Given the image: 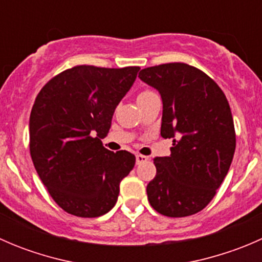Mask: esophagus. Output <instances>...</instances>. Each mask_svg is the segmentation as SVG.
Segmentation results:
<instances>
[{
    "mask_svg": "<svg viewBox=\"0 0 262 262\" xmlns=\"http://www.w3.org/2000/svg\"><path fill=\"white\" fill-rule=\"evenodd\" d=\"M136 161H137V165H139V163H143V162H146V161H148V157L143 155H137Z\"/></svg>",
    "mask_w": 262,
    "mask_h": 262,
    "instance_id": "34e87169",
    "label": "esophagus"
}]
</instances>
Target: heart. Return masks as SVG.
<instances>
[{
    "mask_svg": "<svg viewBox=\"0 0 262 262\" xmlns=\"http://www.w3.org/2000/svg\"><path fill=\"white\" fill-rule=\"evenodd\" d=\"M155 94H156V92L150 91V90H143V91L139 92L138 97H137V99H138V101H139V100H143V99H146V97L152 96V95H155Z\"/></svg>",
    "mask_w": 262,
    "mask_h": 262,
    "instance_id": "heart-1",
    "label": "heart"
}]
</instances>
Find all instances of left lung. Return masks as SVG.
<instances>
[{"instance_id":"1","label":"left lung","mask_w":262,"mask_h":262,"mask_svg":"<svg viewBox=\"0 0 262 262\" xmlns=\"http://www.w3.org/2000/svg\"><path fill=\"white\" fill-rule=\"evenodd\" d=\"M138 77L161 94V136L173 139L171 155L155 158L148 202L162 215H192L212 202L233 160L236 130L228 100L215 81L186 63L144 68Z\"/></svg>"}]
</instances>
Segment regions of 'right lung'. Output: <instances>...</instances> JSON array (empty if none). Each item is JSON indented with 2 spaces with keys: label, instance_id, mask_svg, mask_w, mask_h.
<instances>
[{
  "label": "right lung",
  "instance_id": "1",
  "mask_svg": "<svg viewBox=\"0 0 262 262\" xmlns=\"http://www.w3.org/2000/svg\"><path fill=\"white\" fill-rule=\"evenodd\" d=\"M139 67L76 66L49 80L30 114V156L41 182L64 212L95 218L115 205L136 157L102 146L115 107Z\"/></svg>",
  "mask_w": 262,
  "mask_h": 262
}]
</instances>
